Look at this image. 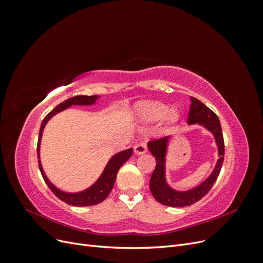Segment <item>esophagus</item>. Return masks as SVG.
Instances as JSON below:
<instances>
[{
    "instance_id": "34e87169",
    "label": "esophagus",
    "mask_w": 263,
    "mask_h": 263,
    "mask_svg": "<svg viewBox=\"0 0 263 263\" xmlns=\"http://www.w3.org/2000/svg\"><path fill=\"white\" fill-rule=\"evenodd\" d=\"M134 153L136 155H144L147 153V145L145 142H139L136 146H135Z\"/></svg>"
}]
</instances>
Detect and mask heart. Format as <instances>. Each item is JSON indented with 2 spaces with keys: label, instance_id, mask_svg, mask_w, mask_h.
I'll list each match as a JSON object with an SVG mask.
<instances>
[{
  "label": "heart",
  "instance_id": "obj_1",
  "mask_svg": "<svg viewBox=\"0 0 263 263\" xmlns=\"http://www.w3.org/2000/svg\"><path fill=\"white\" fill-rule=\"evenodd\" d=\"M135 113L139 121L144 123H154L165 117L170 124H174L180 117L178 109H169L161 102H140L135 106Z\"/></svg>",
  "mask_w": 263,
  "mask_h": 263
}]
</instances>
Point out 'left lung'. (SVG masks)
<instances>
[{
	"mask_svg": "<svg viewBox=\"0 0 263 263\" xmlns=\"http://www.w3.org/2000/svg\"><path fill=\"white\" fill-rule=\"evenodd\" d=\"M191 106L187 117L189 125H200L208 129L214 136L218 150V159L210 176L200 184L185 191H178L170 186L166 181V155H168L169 145L172 140L171 136L148 142V149L156 158V168L150 178L149 186L156 201L165 206L172 208H184L201 200L209 193L214 185L220 172L222 161H224L225 146L222 138L220 122L212 109L193 97L190 98Z\"/></svg>",
	"mask_w": 263,
	"mask_h": 263,
	"instance_id": "left-lung-1",
	"label": "left lung"
}]
</instances>
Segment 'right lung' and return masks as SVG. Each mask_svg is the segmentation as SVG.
I'll use <instances>...</instances> for the list:
<instances>
[{
  "instance_id": "right-lung-1",
  "label": "right lung",
  "mask_w": 263,
  "mask_h": 263,
  "mask_svg": "<svg viewBox=\"0 0 263 263\" xmlns=\"http://www.w3.org/2000/svg\"><path fill=\"white\" fill-rule=\"evenodd\" d=\"M99 98H100L99 95H91V97H86V95H78V97H73L63 101L44 118L41 126V130H39V135H38V144H37L38 164H39V170L42 172V176L46 182V184L48 185V187L52 191L53 194L58 198H60L61 201L72 206H91V205H97L104 201L114 186L119 168H121V166L132 157L133 148L119 151V153L115 154L112 158H110L108 162L106 163L104 170H103L101 176L99 177V179L95 181L91 186H89L83 191H80V192H66V191H62L59 187L55 186L48 179V177L46 176V173L43 169L42 161H41V144H42L43 133L47 123H48L55 114H58L62 112V110H65L73 105H78V106L94 105L97 104V100Z\"/></svg>"
}]
</instances>
